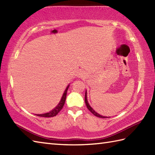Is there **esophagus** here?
<instances>
[{
    "instance_id": "obj_1",
    "label": "esophagus",
    "mask_w": 155,
    "mask_h": 155,
    "mask_svg": "<svg viewBox=\"0 0 155 155\" xmlns=\"http://www.w3.org/2000/svg\"><path fill=\"white\" fill-rule=\"evenodd\" d=\"M84 74H82L81 73V72H80V74H79V77H81V78H84Z\"/></svg>"
}]
</instances>
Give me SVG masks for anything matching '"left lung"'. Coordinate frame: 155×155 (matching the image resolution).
<instances>
[{"mask_svg":"<svg viewBox=\"0 0 155 155\" xmlns=\"http://www.w3.org/2000/svg\"><path fill=\"white\" fill-rule=\"evenodd\" d=\"M85 104H86V106L87 109L89 110V111H91V113H93L95 116L97 117H100V118H108V117H105V116H102L101 115H99V113H97V112H95L94 109L91 108V107L89 105V104H88V101H87V91H85Z\"/></svg>","mask_w":155,"mask_h":155,"instance_id":"left-lung-1","label":"left lung"}]
</instances>
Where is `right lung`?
Listing matches in <instances>:
<instances>
[{"mask_svg":"<svg viewBox=\"0 0 155 155\" xmlns=\"http://www.w3.org/2000/svg\"><path fill=\"white\" fill-rule=\"evenodd\" d=\"M69 86H70V85H68V87H66V90H65V91L64 93V94L62 95V97H61L60 103L58 104V105L53 110H51V111H50L49 113H44V114H36V115L39 116V117H51L56 116L58 114V113L61 111V109L63 108V107L65 104V101H66V99L67 91H68Z\"/></svg>","mask_w":155,"mask_h":155,"instance_id":"1","label":"right lung"}]
</instances>
